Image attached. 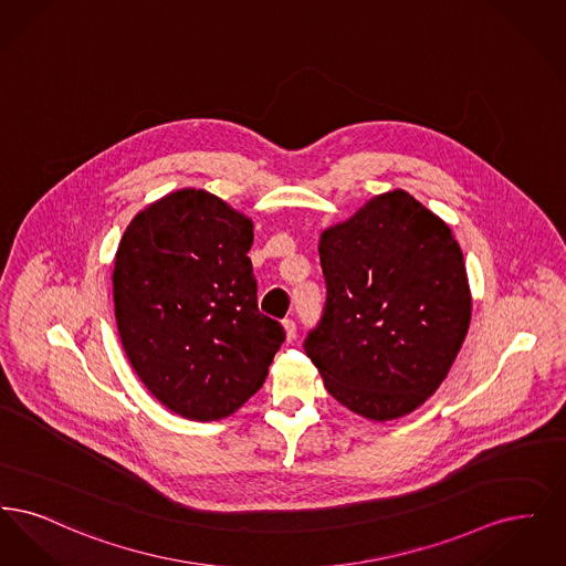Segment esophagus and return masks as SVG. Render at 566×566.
Segmentation results:
<instances>
[{
    "mask_svg": "<svg viewBox=\"0 0 566 566\" xmlns=\"http://www.w3.org/2000/svg\"><path fill=\"white\" fill-rule=\"evenodd\" d=\"M282 326H284V333H286V339L289 342H293L296 337V324L295 321H284L282 323Z\"/></svg>",
    "mask_w": 566,
    "mask_h": 566,
    "instance_id": "esophagus-1",
    "label": "esophagus"
}]
</instances>
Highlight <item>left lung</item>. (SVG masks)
<instances>
[{"instance_id":"1","label":"left lung","mask_w":566,"mask_h":566,"mask_svg":"<svg viewBox=\"0 0 566 566\" xmlns=\"http://www.w3.org/2000/svg\"><path fill=\"white\" fill-rule=\"evenodd\" d=\"M318 252L326 305L305 354L354 413L403 418L448 377L471 323L452 229L407 190H388L324 229Z\"/></svg>"}]
</instances>
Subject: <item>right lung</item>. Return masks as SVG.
Instances as JSON below:
<instances>
[{"label":"right lung","mask_w":566,"mask_h":566,"mask_svg":"<svg viewBox=\"0 0 566 566\" xmlns=\"http://www.w3.org/2000/svg\"><path fill=\"white\" fill-rule=\"evenodd\" d=\"M252 220L203 189L153 201L125 229L112 271L118 335L137 377L197 422L238 411L284 342L259 312Z\"/></svg>","instance_id":"add662e5"}]
</instances>
